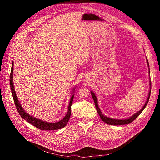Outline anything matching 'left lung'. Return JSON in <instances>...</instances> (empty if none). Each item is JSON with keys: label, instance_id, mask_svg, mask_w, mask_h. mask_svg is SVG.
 <instances>
[{"label": "left lung", "instance_id": "1", "mask_svg": "<svg viewBox=\"0 0 160 160\" xmlns=\"http://www.w3.org/2000/svg\"><path fill=\"white\" fill-rule=\"evenodd\" d=\"M146 61H147V63H148V67H149V62H148V60L146 58ZM149 74L150 75V71L149 70ZM149 79H150V77H149ZM151 81H149V94H148V99L146 101V103H145L144 105L143 106V108L140 109L139 111H138L137 113H135V114H133V115L131 116V117H129V118H127V119H113V118H110L109 117H107L106 115H104L102 112H101L99 106H98V99H97L96 98V95H95V93H93V91H91V94L92 95V98H93V100H94V102H95V108H96V109H97V111H98V113H99V116L101 119L103 120V122H104L105 123H108L109 125H125V124H128V123H130L131 122H132L133 121L136 119L138 118V116L141 113L142 111H143V109H145V108L146 107V105L148 103L149 101V97H150V93H151Z\"/></svg>", "mask_w": 160, "mask_h": 160}]
</instances>
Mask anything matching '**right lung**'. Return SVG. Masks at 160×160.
Returning a JSON list of instances; mask_svg holds the SVG:
<instances>
[{
    "mask_svg": "<svg viewBox=\"0 0 160 160\" xmlns=\"http://www.w3.org/2000/svg\"><path fill=\"white\" fill-rule=\"evenodd\" d=\"M13 68H14V62H12V67H11V75H10V87H11V92L12 94L13 97V99L14 101V104H15V106L17 108V109L18 111V112L19 113V115L21 116V118L26 120L27 122L30 123L32 124L34 126H35L38 129H39L41 130H57V129H59L62 128H64L66 126L67 123H68L70 116H71V105L72 103V101H73V98H74V91L75 89V87L73 88L72 90L71 93L72 94L68 106V111H67V114L65 115V117L62 118L61 120L55 123H50V122H45V121H42L41 119H39L38 118H36L35 117H32L31 115L28 114L26 111H25L22 107V105H21L20 102L18 99L17 95L16 94L15 90H14V85H13V79H12V77H13Z\"/></svg>",
    "mask_w": 160,
    "mask_h": 160,
    "instance_id": "1",
    "label": "right lung"
}]
</instances>
